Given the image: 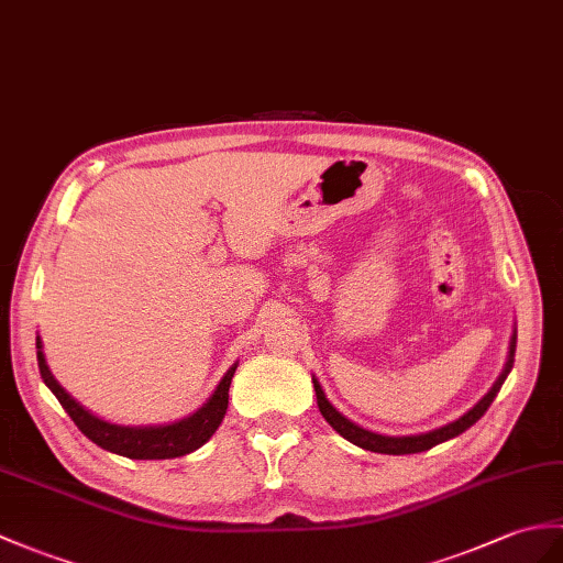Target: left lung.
Segmentation results:
<instances>
[{
    "instance_id": "1",
    "label": "left lung",
    "mask_w": 563,
    "mask_h": 563,
    "mask_svg": "<svg viewBox=\"0 0 563 563\" xmlns=\"http://www.w3.org/2000/svg\"><path fill=\"white\" fill-rule=\"evenodd\" d=\"M514 355H516V333L511 338V347H508V360H506V367L504 372L499 374V378H496L494 386L489 388V394L482 398L473 410H467L463 417H459V420L446 424V427H439V429H431L427 431V434H415V437H386V434H376V431H369L364 429L355 422H350L345 415L338 412L333 405L329 402V398H325L321 384L317 382V378H311L313 382V390H317V402H319V410L323 415V420L329 422L338 434H341L343 439H347L350 443H355V446L364 449V451H374V453H388V455H405V453H422V451H429L431 446H437V443H443L449 441L453 437L463 434L465 429L473 427L482 415L487 412L489 405L494 402L496 394H499L508 372L514 369Z\"/></svg>"
}]
</instances>
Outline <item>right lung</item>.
Wrapping results in <instances>:
<instances>
[{
  "instance_id": "obj_1",
  "label": "right lung",
  "mask_w": 563,
  "mask_h": 563,
  "mask_svg": "<svg viewBox=\"0 0 563 563\" xmlns=\"http://www.w3.org/2000/svg\"><path fill=\"white\" fill-rule=\"evenodd\" d=\"M37 347V367H41V376L45 386L57 396L59 405L74 420V424L84 431V434L98 443L100 449L124 455V459L134 461H165V459H179L196 449H201L203 443L216 434L222 417L228 412V398H230V384L238 364H232L228 374L220 378L213 396L208 398L199 410L191 412L185 420L169 422V424H155V427H122L104 422L93 412H88L84 405H78L67 390H64L57 378L52 376L45 355H43V341L41 335L35 338Z\"/></svg>"
}]
</instances>
